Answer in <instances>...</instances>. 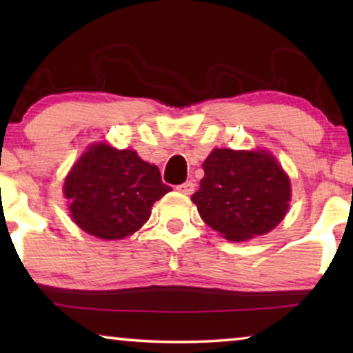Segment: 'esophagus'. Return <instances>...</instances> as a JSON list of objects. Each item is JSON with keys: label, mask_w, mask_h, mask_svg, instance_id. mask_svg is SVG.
<instances>
[{"label": "esophagus", "mask_w": 353, "mask_h": 353, "mask_svg": "<svg viewBox=\"0 0 353 353\" xmlns=\"http://www.w3.org/2000/svg\"><path fill=\"white\" fill-rule=\"evenodd\" d=\"M194 181H185V183H181V185H178L176 186V191H180V192H183V194H192V191H194Z\"/></svg>", "instance_id": "esophagus-1"}]
</instances>
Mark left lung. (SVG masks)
Returning <instances> with one entry per match:
<instances>
[{
  "mask_svg": "<svg viewBox=\"0 0 353 353\" xmlns=\"http://www.w3.org/2000/svg\"><path fill=\"white\" fill-rule=\"evenodd\" d=\"M205 175L192 194L201 219L230 241L268 233L291 201V183L268 152L214 149L202 163Z\"/></svg>",
  "mask_w": 353,
  "mask_h": 353,
  "instance_id": "left-lung-1",
  "label": "left lung"
}]
</instances>
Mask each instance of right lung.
Segmentation results:
<instances>
[{
	"label": "right lung",
	"instance_id": "1",
	"mask_svg": "<svg viewBox=\"0 0 353 353\" xmlns=\"http://www.w3.org/2000/svg\"><path fill=\"white\" fill-rule=\"evenodd\" d=\"M172 191L156 165L134 151L91 146L65 178L72 219L101 239H122L146 223L151 207Z\"/></svg>",
	"mask_w": 353,
	"mask_h": 353
}]
</instances>
